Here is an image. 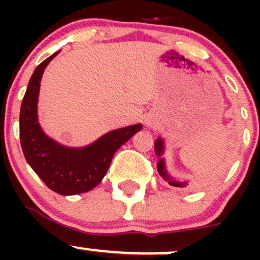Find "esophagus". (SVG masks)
<instances>
[{
	"label": "esophagus",
	"mask_w": 260,
	"mask_h": 260,
	"mask_svg": "<svg viewBox=\"0 0 260 260\" xmlns=\"http://www.w3.org/2000/svg\"><path fill=\"white\" fill-rule=\"evenodd\" d=\"M146 124H147V127H151L152 123L151 122H146Z\"/></svg>",
	"instance_id": "obj_1"
}]
</instances>
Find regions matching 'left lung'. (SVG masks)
<instances>
[{"label":"left lung","mask_w":260,"mask_h":260,"mask_svg":"<svg viewBox=\"0 0 260 260\" xmlns=\"http://www.w3.org/2000/svg\"><path fill=\"white\" fill-rule=\"evenodd\" d=\"M154 152L157 154V158H158V162H157V170H158V174L161 175V177L164 179L166 182H169V185L175 186V187H186L188 185L187 181H182V180H177L176 177L171 176V174L167 172L166 169V161H165V142L161 137L157 138L154 141Z\"/></svg>","instance_id":"8db88e82"}]
</instances>
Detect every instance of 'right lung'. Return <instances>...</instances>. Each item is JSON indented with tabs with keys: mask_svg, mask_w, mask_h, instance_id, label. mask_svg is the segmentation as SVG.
<instances>
[{
	"mask_svg": "<svg viewBox=\"0 0 260 260\" xmlns=\"http://www.w3.org/2000/svg\"><path fill=\"white\" fill-rule=\"evenodd\" d=\"M59 52L44 60L31 75L21 104L20 140L26 161L36 175L52 191L69 196L95 187L106 176L115 151L140 132L142 124L111 131L79 148L60 145L45 135L38 118L40 81L45 68Z\"/></svg>",
	"mask_w": 260,
	"mask_h": 260,
	"instance_id": "obj_1",
	"label": "right lung"
}]
</instances>
